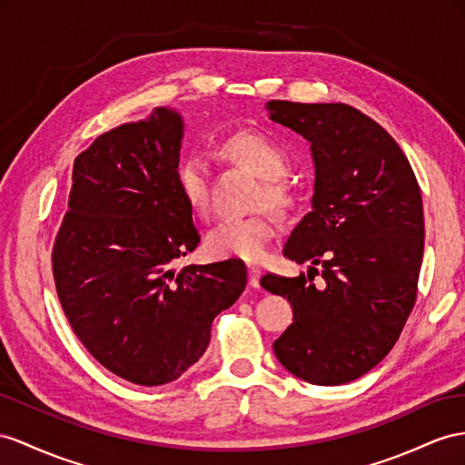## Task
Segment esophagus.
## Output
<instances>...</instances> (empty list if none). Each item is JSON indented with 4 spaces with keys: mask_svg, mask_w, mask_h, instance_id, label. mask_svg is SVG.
Wrapping results in <instances>:
<instances>
[{
    "mask_svg": "<svg viewBox=\"0 0 465 465\" xmlns=\"http://www.w3.org/2000/svg\"><path fill=\"white\" fill-rule=\"evenodd\" d=\"M247 272H249V287H253V289H259L261 269H257V267H252V265H249V267H247Z\"/></svg>",
    "mask_w": 465,
    "mask_h": 465,
    "instance_id": "34e87169",
    "label": "esophagus"
}]
</instances>
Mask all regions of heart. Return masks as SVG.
I'll return each instance as SVG.
<instances>
[{"mask_svg": "<svg viewBox=\"0 0 465 465\" xmlns=\"http://www.w3.org/2000/svg\"><path fill=\"white\" fill-rule=\"evenodd\" d=\"M222 151L230 159L247 166L261 181H265L261 202L272 208H284L291 202L289 190L279 178L287 173V154L257 131H242L222 143ZM178 194L186 206L198 216H206L212 206L210 173L206 159L198 153H190L176 169ZM275 235V223L265 213H255L247 218H228L218 222L206 235V249L212 257L242 259L247 263H257L265 257L269 242Z\"/></svg>", "mask_w": 465, "mask_h": 465, "instance_id": "obj_1", "label": "heart"}]
</instances>
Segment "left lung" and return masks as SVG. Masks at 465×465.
I'll return each mask as SVG.
<instances>
[{"label":"left lung","mask_w":465,"mask_h":465,"mask_svg":"<svg viewBox=\"0 0 465 465\" xmlns=\"http://www.w3.org/2000/svg\"><path fill=\"white\" fill-rule=\"evenodd\" d=\"M269 119L311 143L312 212L282 253L306 277L265 275L261 287L292 306L272 343L277 360L312 385L365 375L395 346L416 301L424 253L422 196L387 131L348 104L267 102Z\"/></svg>","instance_id":"left-lung-1"}]
</instances>
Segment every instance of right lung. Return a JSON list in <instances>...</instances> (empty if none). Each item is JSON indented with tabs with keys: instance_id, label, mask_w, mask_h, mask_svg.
<instances>
[{
	"instance_id": "obj_1",
	"label": "right lung",
	"mask_w": 465,
	"mask_h": 465,
	"mask_svg": "<svg viewBox=\"0 0 465 465\" xmlns=\"http://www.w3.org/2000/svg\"><path fill=\"white\" fill-rule=\"evenodd\" d=\"M183 137V115L171 108L102 134L74 159L53 247L74 334L105 369L143 387L188 371L208 348L213 318L247 284L237 259L173 267L200 243L176 188Z\"/></svg>"
}]
</instances>
